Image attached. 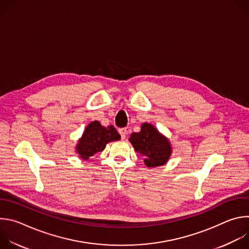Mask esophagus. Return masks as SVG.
Returning a JSON list of instances; mask_svg holds the SVG:
<instances>
[{"instance_id":"34e87169","label":"esophagus","mask_w":249,"mask_h":249,"mask_svg":"<svg viewBox=\"0 0 249 249\" xmlns=\"http://www.w3.org/2000/svg\"><path fill=\"white\" fill-rule=\"evenodd\" d=\"M118 133L120 134V136H121V139H125L126 138V136H127V130H126V128H119L118 129Z\"/></svg>"}]
</instances>
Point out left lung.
<instances>
[{
	"label": "left lung",
	"mask_w": 249,
	"mask_h": 249,
	"mask_svg": "<svg viewBox=\"0 0 249 249\" xmlns=\"http://www.w3.org/2000/svg\"><path fill=\"white\" fill-rule=\"evenodd\" d=\"M135 151L143 156L148 167L160 166L168 160L171 147L166 138L151 124L142 125L139 133H133L129 139Z\"/></svg>",
	"instance_id": "1"
}]
</instances>
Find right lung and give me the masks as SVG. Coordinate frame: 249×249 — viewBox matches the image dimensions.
<instances>
[{"label": "right lung", "mask_w": 249, "mask_h": 249, "mask_svg": "<svg viewBox=\"0 0 249 249\" xmlns=\"http://www.w3.org/2000/svg\"><path fill=\"white\" fill-rule=\"evenodd\" d=\"M120 135L113 126L103 127L98 121H93L89 124L79 141L77 152L84 160H89V157L104 150L106 144L111 141H118Z\"/></svg>", "instance_id": "obj_1"}]
</instances>
